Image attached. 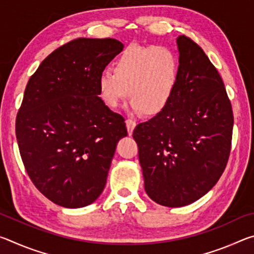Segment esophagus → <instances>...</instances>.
<instances>
[{"instance_id": "obj_1", "label": "esophagus", "mask_w": 254, "mask_h": 254, "mask_svg": "<svg viewBox=\"0 0 254 254\" xmlns=\"http://www.w3.org/2000/svg\"><path fill=\"white\" fill-rule=\"evenodd\" d=\"M126 124H127V133H128V135H132V133H133V130H134V127H135V126H136V123L133 121V120H127L126 121Z\"/></svg>"}]
</instances>
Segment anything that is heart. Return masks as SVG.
I'll return each mask as SVG.
<instances>
[{
	"instance_id": "1",
	"label": "heart",
	"mask_w": 254,
	"mask_h": 254,
	"mask_svg": "<svg viewBox=\"0 0 254 254\" xmlns=\"http://www.w3.org/2000/svg\"><path fill=\"white\" fill-rule=\"evenodd\" d=\"M179 75V59L169 47L131 45L118 57L115 70L98 74V94L112 109L131 94L132 111L159 114L173 100Z\"/></svg>"
}]
</instances>
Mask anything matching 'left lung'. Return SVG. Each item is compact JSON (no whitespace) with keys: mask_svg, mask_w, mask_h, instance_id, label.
<instances>
[{"mask_svg":"<svg viewBox=\"0 0 254 254\" xmlns=\"http://www.w3.org/2000/svg\"><path fill=\"white\" fill-rule=\"evenodd\" d=\"M180 75L165 111L137 124L144 189L157 204L182 207L212 189L231 151L233 112L220 74L203 49L177 38Z\"/></svg>","mask_w":254,"mask_h":254,"instance_id":"left-lung-1","label":"left lung"}]
</instances>
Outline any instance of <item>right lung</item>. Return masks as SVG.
Returning a JSON list of instances; mask_svg holds the SVG:
<instances>
[{
	"instance_id": "1",
	"label": "right lung",
	"mask_w": 254,
	"mask_h": 254,
	"mask_svg": "<svg viewBox=\"0 0 254 254\" xmlns=\"http://www.w3.org/2000/svg\"><path fill=\"white\" fill-rule=\"evenodd\" d=\"M119 40L78 38L59 47L30 77L15 134L30 179L55 204L79 208L105 187L124 119L98 96L97 77L123 50Z\"/></svg>"
}]
</instances>
